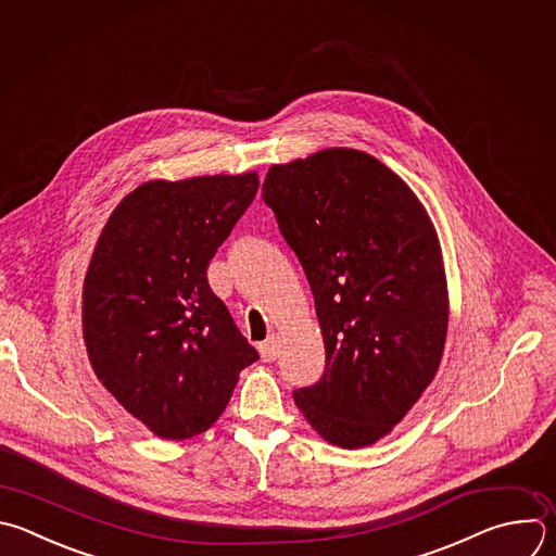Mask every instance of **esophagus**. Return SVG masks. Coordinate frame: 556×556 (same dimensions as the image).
Here are the masks:
<instances>
[{
  "label": "esophagus",
  "instance_id": "1",
  "mask_svg": "<svg viewBox=\"0 0 556 556\" xmlns=\"http://www.w3.org/2000/svg\"><path fill=\"white\" fill-rule=\"evenodd\" d=\"M260 355L264 362H275L277 355H279V338L277 336H270L268 340H264L260 346Z\"/></svg>",
  "mask_w": 556,
  "mask_h": 556
}]
</instances>
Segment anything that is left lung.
I'll return each mask as SVG.
<instances>
[{"label":"left lung","mask_w":556,"mask_h":556,"mask_svg":"<svg viewBox=\"0 0 556 556\" xmlns=\"http://www.w3.org/2000/svg\"><path fill=\"white\" fill-rule=\"evenodd\" d=\"M262 199L305 270L325 342V374L294 404L331 445H374L443 357L450 301L434 225L393 169L353 148L273 165Z\"/></svg>","instance_id":"1"}]
</instances>
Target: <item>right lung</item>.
<instances>
[{"instance_id": "obj_1", "label": "right lung", "mask_w": 556, "mask_h": 556, "mask_svg": "<svg viewBox=\"0 0 556 556\" xmlns=\"http://www.w3.org/2000/svg\"><path fill=\"white\" fill-rule=\"evenodd\" d=\"M257 172L148 180L106 220L83 286V336L102 387L169 441L210 430L260 353L207 281L253 203Z\"/></svg>"}]
</instances>
